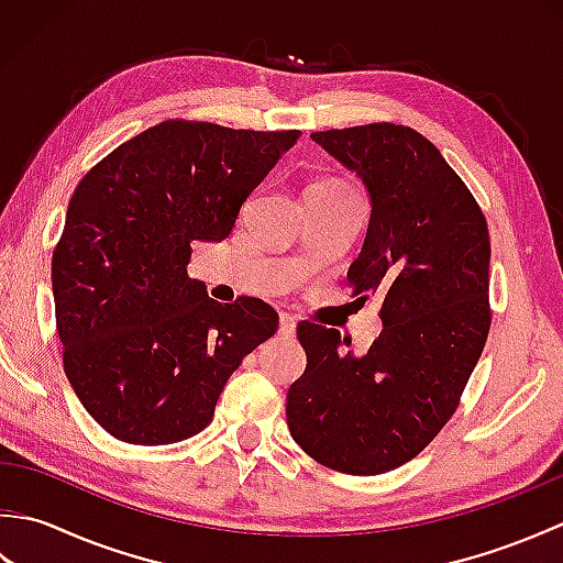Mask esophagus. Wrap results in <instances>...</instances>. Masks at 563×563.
<instances>
[{"label": "esophagus", "mask_w": 563, "mask_h": 563, "mask_svg": "<svg viewBox=\"0 0 563 563\" xmlns=\"http://www.w3.org/2000/svg\"><path fill=\"white\" fill-rule=\"evenodd\" d=\"M295 331H297V324H295L292 314H280V324H278V333H280V336H283V339H292Z\"/></svg>", "instance_id": "1"}]
</instances>
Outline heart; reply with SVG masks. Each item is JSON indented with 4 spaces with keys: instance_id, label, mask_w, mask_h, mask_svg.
<instances>
[{
    "instance_id": "heart-1",
    "label": "heart",
    "mask_w": 563,
    "mask_h": 563,
    "mask_svg": "<svg viewBox=\"0 0 563 563\" xmlns=\"http://www.w3.org/2000/svg\"><path fill=\"white\" fill-rule=\"evenodd\" d=\"M312 186H329V188H345L349 184H343V181H339V178H321V181H317V184H312Z\"/></svg>"
}]
</instances>
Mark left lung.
<instances>
[{"label": "left lung", "mask_w": 563, "mask_h": 563, "mask_svg": "<svg viewBox=\"0 0 563 563\" xmlns=\"http://www.w3.org/2000/svg\"><path fill=\"white\" fill-rule=\"evenodd\" d=\"M367 188L369 224L349 280L382 302L365 355L336 329L300 321L305 375L288 389V428L329 470L373 476L413 460L460 404L492 327V242L482 208L411 128L369 123L312 133Z\"/></svg>", "instance_id": "left-lung-1"}]
</instances>
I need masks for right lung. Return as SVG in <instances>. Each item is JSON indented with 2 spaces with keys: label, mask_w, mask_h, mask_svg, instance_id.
Masks as SVG:
<instances>
[{
  "label": "right lung",
  "mask_w": 563,
  "mask_h": 563,
  "mask_svg": "<svg viewBox=\"0 0 563 563\" xmlns=\"http://www.w3.org/2000/svg\"><path fill=\"white\" fill-rule=\"evenodd\" d=\"M300 130L256 133L164 121L81 178L53 254L57 336L71 389L130 445L200 433L244 355L278 314L220 305L188 278L190 244L222 242Z\"/></svg>",
  "instance_id": "add662e5"
}]
</instances>
